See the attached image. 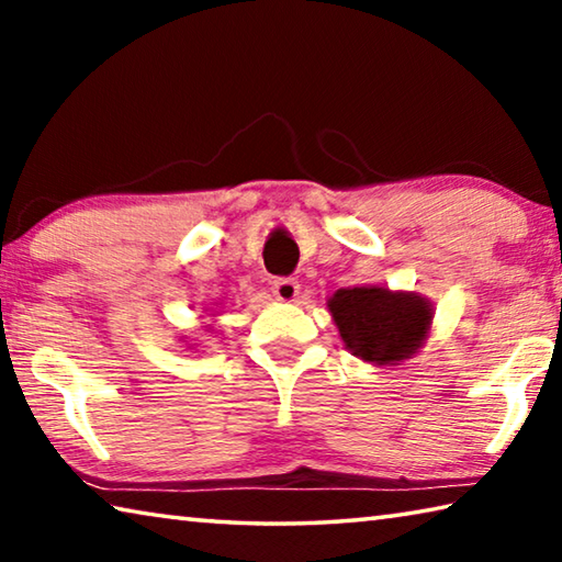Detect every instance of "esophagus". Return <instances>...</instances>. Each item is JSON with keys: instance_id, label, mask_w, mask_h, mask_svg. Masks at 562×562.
<instances>
[{"instance_id": "1", "label": "esophagus", "mask_w": 562, "mask_h": 562, "mask_svg": "<svg viewBox=\"0 0 562 562\" xmlns=\"http://www.w3.org/2000/svg\"><path fill=\"white\" fill-rule=\"evenodd\" d=\"M272 294L280 302H294V300H297V294H300V282L292 280V278H278L272 282Z\"/></svg>"}]
</instances>
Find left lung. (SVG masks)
<instances>
[{"label":"left lung","mask_w":562,"mask_h":562,"mask_svg":"<svg viewBox=\"0 0 562 562\" xmlns=\"http://www.w3.org/2000/svg\"><path fill=\"white\" fill-rule=\"evenodd\" d=\"M327 307L351 355L369 364H396L424 347L429 337L431 302L416 292L386 288H345Z\"/></svg>","instance_id":"8db88e82"}]
</instances>
